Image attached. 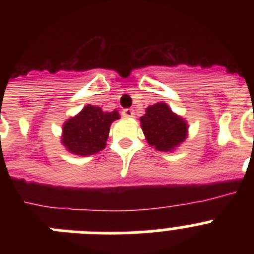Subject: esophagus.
Listing matches in <instances>:
<instances>
[{"mask_svg":"<svg viewBox=\"0 0 254 254\" xmlns=\"http://www.w3.org/2000/svg\"><path fill=\"white\" fill-rule=\"evenodd\" d=\"M122 114L125 117H127V118H132V117H134V112L132 111V109H128V108H127V109H123Z\"/></svg>","mask_w":254,"mask_h":254,"instance_id":"1","label":"esophagus"}]
</instances>
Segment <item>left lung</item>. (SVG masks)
<instances>
[{
  "label": "left lung",
  "instance_id": "8db88e82",
  "mask_svg": "<svg viewBox=\"0 0 254 254\" xmlns=\"http://www.w3.org/2000/svg\"><path fill=\"white\" fill-rule=\"evenodd\" d=\"M140 121L149 145L159 151H172L187 138V122L173 113L165 103L147 107Z\"/></svg>",
  "mask_w": 254,
  "mask_h": 254
}]
</instances>
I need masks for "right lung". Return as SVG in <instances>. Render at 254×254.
Here are the masks:
<instances>
[{
  "label": "right lung",
  "instance_id": "add662e5",
  "mask_svg": "<svg viewBox=\"0 0 254 254\" xmlns=\"http://www.w3.org/2000/svg\"><path fill=\"white\" fill-rule=\"evenodd\" d=\"M120 120L118 112H103L102 108L86 105L62 127V145L75 155L87 156L102 151L107 145L113 121Z\"/></svg>",
  "mask_w": 254,
  "mask_h": 254
}]
</instances>
